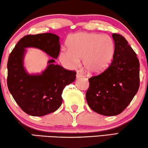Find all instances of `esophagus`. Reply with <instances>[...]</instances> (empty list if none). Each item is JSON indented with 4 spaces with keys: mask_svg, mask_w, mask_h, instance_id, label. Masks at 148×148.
<instances>
[{
    "mask_svg": "<svg viewBox=\"0 0 148 148\" xmlns=\"http://www.w3.org/2000/svg\"><path fill=\"white\" fill-rule=\"evenodd\" d=\"M77 78H79V77H81L83 76V74L81 73L79 71H77Z\"/></svg>",
    "mask_w": 148,
    "mask_h": 148,
    "instance_id": "1",
    "label": "esophagus"
}]
</instances>
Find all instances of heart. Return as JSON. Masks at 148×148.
<instances>
[{
	"mask_svg": "<svg viewBox=\"0 0 148 148\" xmlns=\"http://www.w3.org/2000/svg\"><path fill=\"white\" fill-rule=\"evenodd\" d=\"M69 49H63L60 59L71 67L78 65L83 59L85 69L90 74L103 71L111 63L115 51L112 38L93 33H75L68 40Z\"/></svg>",
	"mask_w": 148,
	"mask_h": 148,
	"instance_id": "heart-1",
	"label": "heart"
}]
</instances>
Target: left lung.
<instances>
[{
	"label": "left lung",
	"mask_w": 148,
	"mask_h": 148,
	"mask_svg": "<svg viewBox=\"0 0 148 148\" xmlns=\"http://www.w3.org/2000/svg\"><path fill=\"white\" fill-rule=\"evenodd\" d=\"M115 42L113 61L107 69L89 79L86 99L89 108L106 116L121 113L140 87V62L123 36L112 35Z\"/></svg>",
	"instance_id": "left-lung-1"
}]
</instances>
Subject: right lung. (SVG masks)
<instances>
[{
    "instance_id": "1",
    "label": "right lung",
    "mask_w": 148,
    "mask_h": 148,
    "mask_svg": "<svg viewBox=\"0 0 148 148\" xmlns=\"http://www.w3.org/2000/svg\"><path fill=\"white\" fill-rule=\"evenodd\" d=\"M60 47L59 37L55 34L28 35L19 40L8 57V88L16 103L27 114L43 116L58 110L63 102V89L75 80L77 73L55 65L52 59L41 74H28L23 67L24 49L39 48L57 59Z\"/></svg>"
}]
</instances>
